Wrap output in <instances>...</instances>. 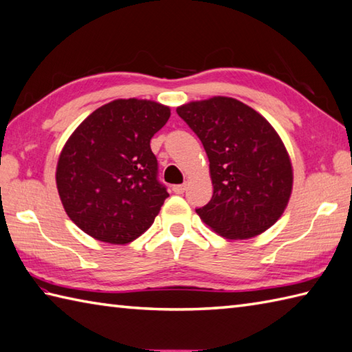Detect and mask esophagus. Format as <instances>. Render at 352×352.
Masks as SVG:
<instances>
[{
	"label": "esophagus",
	"instance_id": "34e87169",
	"mask_svg": "<svg viewBox=\"0 0 352 352\" xmlns=\"http://www.w3.org/2000/svg\"><path fill=\"white\" fill-rule=\"evenodd\" d=\"M172 190H174L175 194H178V195H180V194H184V190H186V184H175L174 188H172Z\"/></svg>",
	"mask_w": 352,
	"mask_h": 352
}]
</instances>
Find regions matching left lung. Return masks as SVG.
Listing matches in <instances>:
<instances>
[{"label":"left lung","mask_w":352,"mask_h":352,"mask_svg":"<svg viewBox=\"0 0 352 352\" xmlns=\"http://www.w3.org/2000/svg\"><path fill=\"white\" fill-rule=\"evenodd\" d=\"M177 114L201 140L210 163L213 195L195 209L199 218L229 239L253 238L276 223L292 195L293 169L270 123L221 96L178 107Z\"/></svg>","instance_id":"left-lung-1"}]
</instances>
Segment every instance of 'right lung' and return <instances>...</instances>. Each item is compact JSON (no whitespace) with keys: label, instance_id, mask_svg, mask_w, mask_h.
<instances>
[{"label":"right lung","instance_id":"obj_1","mask_svg":"<svg viewBox=\"0 0 352 352\" xmlns=\"http://www.w3.org/2000/svg\"><path fill=\"white\" fill-rule=\"evenodd\" d=\"M170 116L153 100L119 99L76 128L59 155L56 184L67 215L103 243L128 244L148 230L169 197L151 139Z\"/></svg>","mask_w":352,"mask_h":352}]
</instances>
